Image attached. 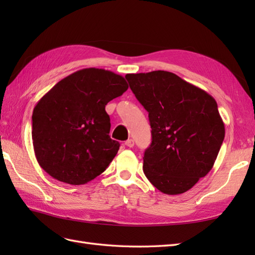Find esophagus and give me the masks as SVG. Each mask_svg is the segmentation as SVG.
<instances>
[{"mask_svg": "<svg viewBox=\"0 0 255 255\" xmlns=\"http://www.w3.org/2000/svg\"><path fill=\"white\" fill-rule=\"evenodd\" d=\"M133 144H134V142H133L132 139H128V140H126V141H125V145H127V147H129V148H132Z\"/></svg>", "mask_w": 255, "mask_h": 255, "instance_id": "34e87169", "label": "esophagus"}]
</instances>
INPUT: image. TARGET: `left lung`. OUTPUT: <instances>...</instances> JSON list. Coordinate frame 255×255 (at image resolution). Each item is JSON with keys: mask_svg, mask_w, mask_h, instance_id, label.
<instances>
[{"mask_svg": "<svg viewBox=\"0 0 255 255\" xmlns=\"http://www.w3.org/2000/svg\"><path fill=\"white\" fill-rule=\"evenodd\" d=\"M134 96L149 113L152 141L143 172L160 192H187L206 176L225 138V124L215 99L167 71L127 74Z\"/></svg>", "mask_w": 255, "mask_h": 255, "instance_id": "1", "label": "left lung"}]
</instances>
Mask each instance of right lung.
I'll list each match as a JSON object with an SVG mask.
<instances>
[{
  "mask_svg": "<svg viewBox=\"0 0 255 255\" xmlns=\"http://www.w3.org/2000/svg\"><path fill=\"white\" fill-rule=\"evenodd\" d=\"M128 89L124 77L104 69H82L53 86L32 112L36 159L56 180L82 185L104 172L118 152L110 137L108 102Z\"/></svg>",
  "mask_w": 255,
  "mask_h": 255,
  "instance_id": "add662e5",
  "label": "right lung"
}]
</instances>
